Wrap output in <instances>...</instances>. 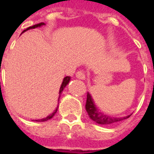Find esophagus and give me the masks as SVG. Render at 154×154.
Wrapping results in <instances>:
<instances>
[{
	"mask_svg": "<svg viewBox=\"0 0 154 154\" xmlns=\"http://www.w3.org/2000/svg\"><path fill=\"white\" fill-rule=\"evenodd\" d=\"M76 77L77 78H79V79H82V80H84L86 78V75H85V72H84L82 70L77 71L76 72Z\"/></svg>",
	"mask_w": 154,
	"mask_h": 154,
	"instance_id": "34e87169",
	"label": "esophagus"
}]
</instances>
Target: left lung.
<instances>
[{"mask_svg":"<svg viewBox=\"0 0 154 154\" xmlns=\"http://www.w3.org/2000/svg\"><path fill=\"white\" fill-rule=\"evenodd\" d=\"M86 110H87L88 116L91 119H92L93 121L97 122V124L100 125H115L116 123H118L119 121H121L123 119H127L129 118L130 116H128L127 117L125 118H113V117H110L107 116L106 115H103L102 113L99 112L97 109L94 105L93 100L91 97V95L89 93H87V102H86Z\"/></svg>","mask_w":154,"mask_h":154,"instance_id":"1","label":"left lung"}]
</instances>
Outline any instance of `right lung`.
I'll return each instance as SVG.
<instances>
[{"mask_svg":"<svg viewBox=\"0 0 154 154\" xmlns=\"http://www.w3.org/2000/svg\"><path fill=\"white\" fill-rule=\"evenodd\" d=\"M44 23H39V24H37V25H33V26H30V27H29V28H27L25 30H27V29H35V28H37V27H39V26H41V25H44ZM25 30H24L23 32H25ZM69 81H70V77L69 76H67V77H64L63 81V83H62V85H61V87H60V90H59V97H60V94L62 93V91H63V89L65 88V87L67 86V84H68V82H69ZM57 109H56V110H54V113H52L51 115H49L48 116H47L46 118H44V119H38V120H36V121H39V122H43V121H46V120H48V119H52L53 117H54V116L56 114V112H57Z\"/></svg>","mask_w":154,"mask_h":154,"instance_id":"add662e5","label":"right lung"}]
</instances>
